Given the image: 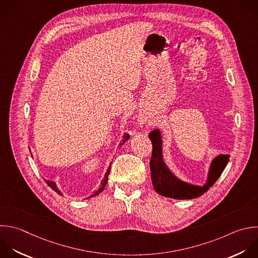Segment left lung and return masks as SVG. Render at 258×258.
Here are the masks:
<instances>
[{"label":"left lung","instance_id":"8db88e82","mask_svg":"<svg viewBox=\"0 0 258 258\" xmlns=\"http://www.w3.org/2000/svg\"><path fill=\"white\" fill-rule=\"evenodd\" d=\"M148 136L152 143V154L149 162L152 184L159 195L166 198L191 200L202 196L219 178L229 161V154L216 156L210 164L206 182L203 185L194 184L177 177L167 166L163 158L162 135L160 130L154 129Z\"/></svg>","mask_w":258,"mask_h":258}]
</instances>
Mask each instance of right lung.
Segmentation results:
<instances>
[{
	"mask_svg": "<svg viewBox=\"0 0 258 258\" xmlns=\"http://www.w3.org/2000/svg\"><path fill=\"white\" fill-rule=\"evenodd\" d=\"M130 138V135L129 134H125L124 136H123V139H122V142H121V146L128 140ZM120 146V147H121ZM111 164H112V162L110 163V165H109V168L107 169V171H106V173H105V175H104V178L102 179V181H101V183H100V187L95 191V192H93L90 197H88V198H86V199H89V198H93V197H95V196H97V195H99L100 192H102L103 190H104V188H105V186H106V184H107V182H108V176H109V173H110V169H111ZM45 182L53 189V190H55L58 195H60V196H62V192L58 189V187H57V185H56V183L54 182V181H52V180H46L45 179Z\"/></svg>",
	"mask_w": 258,
	"mask_h": 258,
	"instance_id": "right-lung-1",
	"label": "right lung"
}]
</instances>
